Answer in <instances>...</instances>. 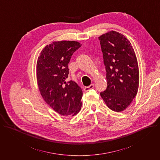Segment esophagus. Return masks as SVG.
I'll use <instances>...</instances> for the list:
<instances>
[{
	"mask_svg": "<svg viewBox=\"0 0 160 160\" xmlns=\"http://www.w3.org/2000/svg\"><path fill=\"white\" fill-rule=\"evenodd\" d=\"M94 88V84H91L90 86L85 87L84 91H85V92H88V91H89L90 89H92V88Z\"/></svg>",
	"mask_w": 160,
	"mask_h": 160,
	"instance_id": "34e87169",
	"label": "esophagus"
}]
</instances>
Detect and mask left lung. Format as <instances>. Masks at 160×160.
I'll return each mask as SVG.
<instances>
[{
  "label": "left lung",
  "instance_id": "8db88e82",
  "mask_svg": "<svg viewBox=\"0 0 160 160\" xmlns=\"http://www.w3.org/2000/svg\"><path fill=\"white\" fill-rule=\"evenodd\" d=\"M98 39L106 70L107 88L100 95L115 112L126 109L138 92L139 70L133 48L121 33L110 31Z\"/></svg>",
  "mask_w": 160,
  "mask_h": 160
}]
</instances>
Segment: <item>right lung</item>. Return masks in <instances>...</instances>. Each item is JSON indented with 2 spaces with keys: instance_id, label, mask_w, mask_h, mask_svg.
<instances>
[{
  "instance_id": "add662e5",
  "label": "right lung",
  "mask_w": 160,
  "mask_h": 160,
  "mask_svg": "<svg viewBox=\"0 0 160 160\" xmlns=\"http://www.w3.org/2000/svg\"><path fill=\"white\" fill-rule=\"evenodd\" d=\"M82 44L74 41H54L41 52L36 63L40 93L46 102L64 116H73L81 109L82 90L73 81L66 82L68 64Z\"/></svg>"
}]
</instances>
